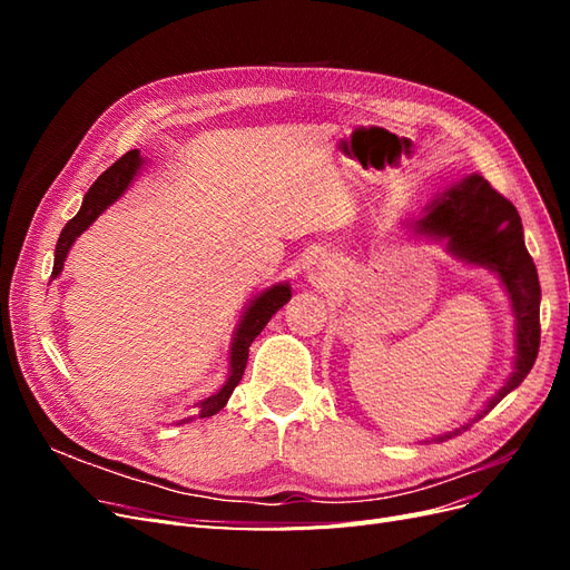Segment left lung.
<instances>
[{
	"mask_svg": "<svg viewBox=\"0 0 570 570\" xmlns=\"http://www.w3.org/2000/svg\"><path fill=\"white\" fill-rule=\"evenodd\" d=\"M416 230L446 237V247L454 256L492 268L511 297L515 314V371L482 411L488 413L523 383L540 352V281L523 243L521 216L488 180L469 176L430 204L428 214L416 223ZM456 433L459 430L440 440H450Z\"/></svg>",
	"mask_w": 570,
	"mask_h": 570,
	"instance_id": "8db88e82",
	"label": "left lung"
}]
</instances>
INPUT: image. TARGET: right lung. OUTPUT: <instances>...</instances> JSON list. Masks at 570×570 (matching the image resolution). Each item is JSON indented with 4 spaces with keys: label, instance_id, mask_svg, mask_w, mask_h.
Segmentation results:
<instances>
[{
    "label": "right lung",
    "instance_id": "add662e5",
    "mask_svg": "<svg viewBox=\"0 0 570 570\" xmlns=\"http://www.w3.org/2000/svg\"><path fill=\"white\" fill-rule=\"evenodd\" d=\"M142 159H140V151L132 149L128 154H124L114 166H109L105 174H101L95 185L88 189V195L82 199L80 212L66 223L61 235H59V243L55 249V268H51V278H57L63 268L66 262V254L71 249V245L76 243V237L90 226V223L107 209L109 204H114L120 195L126 193L130 180L135 178L137 168H140ZM292 297L289 285H273L271 289L262 292L252 306L247 308V314L239 323L235 340H233V350H230V375L226 385H223L216 394L206 396V400L197 402L195 413L199 419H209L214 413H218L226 402L230 400L233 390L237 387V383L243 381L245 375V366H247V358H249V344L254 342V337L264 331L266 323L271 321V316L278 312L283 304H287Z\"/></svg>",
    "mask_w": 570,
    "mask_h": 570
}]
</instances>
